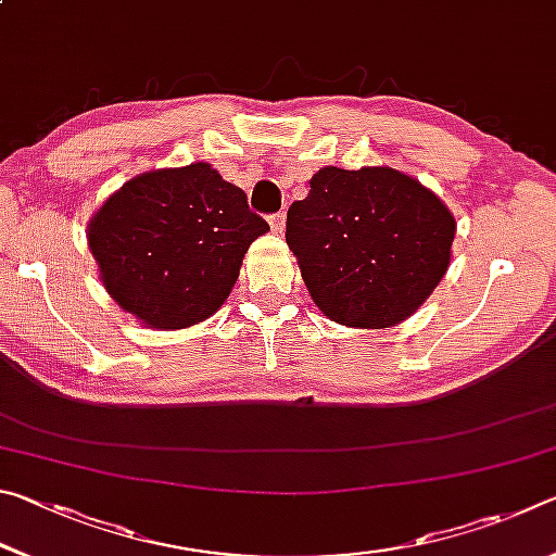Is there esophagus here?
<instances>
[{
  "label": "esophagus",
  "instance_id": "1",
  "mask_svg": "<svg viewBox=\"0 0 556 556\" xmlns=\"http://www.w3.org/2000/svg\"><path fill=\"white\" fill-rule=\"evenodd\" d=\"M285 220H287V215H285V211L271 215V218H269V225H271V230H275V232H285Z\"/></svg>",
  "mask_w": 556,
  "mask_h": 556
}]
</instances>
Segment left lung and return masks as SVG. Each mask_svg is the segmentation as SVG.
I'll return each mask as SVG.
<instances>
[{
	"mask_svg": "<svg viewBox=\"0 0 556 556\" xmlns=\"http://www.w3.org/2000/svg\"><path fill=\"white\" fill-rule=\"evenodd\" d=\"M308 186L287 213V244L314 304L348 328L409 318L451 265L454 213L390 166H324Z\"/></svg>",
	"mask_w": 556,
	"mask_h": 556,
	"instance_id": "left-lung-1",
	"label": "left lung"
}]
</instances>
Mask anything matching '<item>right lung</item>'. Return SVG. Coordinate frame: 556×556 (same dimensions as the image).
<instances>
[{"label":"right lung","instance_id":"add662e5","mask_svg":"<svg viewBox=\"0 0 556 556\" xmlns=\"http://www.w3.org/2000/svg\"><path fill=\"white\" fill-rule=\"evenodd\" d=\"M269 225L208 162L137 174L88 223V248L112 301L156 331L211 318L242 257Z\"/></svg>","mask_w":556,"mask_h":556}]
</instances>
